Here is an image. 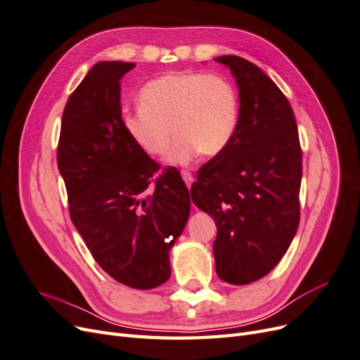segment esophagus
<instances>
[{
    "label": "esophagus",
    "instance_id": "obj_1",
    "mask_svg": "<svg viewBox=\"0 0 360 360\" xmlns=\"http://www.w3.org/2000/svg\"><path fill=\"white\" fill-rule=\"evenodd\" d=\"M181 177H183L184 183L188 184V188H191V186H192V183H193V176H192V172H189V171H186V169H183V171H181Z\"/></svg>",
    "mask_w": 360,
    "mask_h": 360
}]
</instances>
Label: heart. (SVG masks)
<instances>
[{"instance_id": "1", "label": "heart", "mask_w": 360, "mask_h": 360, "mask_svg": "<svg viewBox=\"0 0 360 360\" xmlns=\"http://www.w3.org/2000/svg\"><path fill=\"white\" fill-rule=\"evenodd\" d=\"M138 103L141 110L123 117L129 138L147 155L163 156L176 134L171 160L183 165L201 153L221 155L240 120L238 91L221 73H163L141 89Z\"/></svg>"}]
</instances>
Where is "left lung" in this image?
Returning <instances> with one entry per match:
<instances>
[{"label":"left lung","mask_w":360,"mask_h":360,"mask_svg":"<svg viewBox=\"0 0 360 360\" xmlns=\"http://www.w3.org/2000/svg\"><path fill=\"white\" fill-rule=\"evenodd\" d=\"M214 60L237 81L240 120L230 146L198 169L191 195L217 226V276L245 285L279 263L297 231L302 148L290 102L278 85L242 57Z\"/></svg>","instance_id":"left-lung-1"}]
</instances>
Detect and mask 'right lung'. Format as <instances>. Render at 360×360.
I'll return each mask as SVG.
<instances>
[{
  "mask_svg": "<svg viewBox=\"0 0 360 360\" xmlns=\"http://www.w3.org/2000/svg\"><path fill=\"white\" fill-rule=\"evenodd\" d=\"M134 68L102 61L86 73L64 108L57 162L72 222L97 264L127 287L151 290L171 276L169 249L191 197L174 167L153 179L160 165L123 127L120 79Z\"/></svg>",
  "mask_w": 360,
  "mask_h": 360,
  "instance_id": "add662e5",
  "label": "right lung"
}]
</instances>
